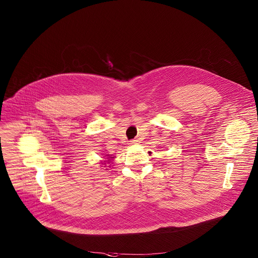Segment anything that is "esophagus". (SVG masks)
Segmentation results:
<instances>
[{
  "instance_id": "obj_1",
  "label": "esophagus",
  "mask_w": 258,
  "mask_h": 258,
  "mask_svg": "<svg viewBox=\"0 0 258 258\" xmlns=\"http://www.w3.org/2000/svg\"><path fill=\"white\" fill-rule=\"evenodd\" d=\"M137 144H138V141H136V140L130 142V146H134V145H137Z\"/></svg>"
}]
</instances>
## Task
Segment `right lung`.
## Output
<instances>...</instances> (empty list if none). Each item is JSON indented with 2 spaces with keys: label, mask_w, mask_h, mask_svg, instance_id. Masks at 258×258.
I'll list each match as a JSON object with an SVG mask.
<instances>
[{
  "label": "right lung",
  "mask_w": 258,
  "mask_h": 258,
  "mask_svg": "<svg viewBox=\"0 0 258 258\" xmlns=\"http://www.w3.org/2000/svg\"><path fill=\"white\" fill-rule=\"evenodd\" d=\"M106 158H107V157H106ZM110 158H113V157H110ZM109 161H110V159H108L106 162H107V163H109ZM104 164H105V163H104Z\"/></svg>",
  "instance_id": "obj_1"
}]
</instances>
